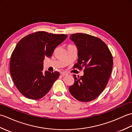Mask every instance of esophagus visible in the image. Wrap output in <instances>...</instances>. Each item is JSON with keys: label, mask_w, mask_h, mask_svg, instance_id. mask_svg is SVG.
Returning <instances> with one entry per match:
<instances>
[{"label": "esophagus", "mask_w": 132, "mask_h": 132, "mask_svg": "<svg viewBox=\"0 0 132 132\" xmlns=\"http://www.w3.org/2000/svg\"><path fill=\"white\" fill-rule=\"evenodd\" d=\"M61 75H62V76H64V75H68V73H67V72H64V71H62V72H61Z\"/></svg>", "instance_id": "obj_1"}]
</instances>
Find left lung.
Here are the masks:
<instances>
[{
  "instance_id": "1",
  "label": "left lung",
  "mask_w": 132,
  "mask_h": 132,
  "mask_svg": "<svg viewBox=\"0 0 132 132\" xmlns=\"http://www.w3.org/2000/svg\"><path fill=\"white\" fill-rule=\"evenodd\" d=\"M70 39L78 48V62L74 68L82 70L84 75H74V83L69 89L77 100L88 102L97 97L107 85L113 66L112 55L104 42L95 36L75 33Z\"/></svg>"
}]
</instances>
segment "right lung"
<instances>
[{
	"mask_svg": "<svg viewBox=\"0 0 132 132\" xmlns=\"http://www.w3.org/2000/svg\"><path fill=\"white\" fill-rule=\"evenodd\" d=\"M67 35L38 31L26 36L11 54L10 70L16 88L25 97L37 100L44 97L58 79V71L43 73L45 57L50 58Z\"/></svg>",
	"mask_w": 132,
	"mask_h": 132,
	"instance_id": "add662e5",
	"label": "right lung"
}]
</instances>
